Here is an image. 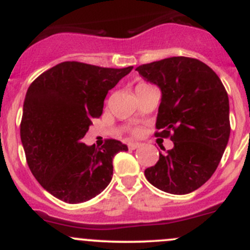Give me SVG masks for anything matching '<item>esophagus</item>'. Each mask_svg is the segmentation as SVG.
Returning a JSON list of instances; mask_svg holds the SVG:
<instances>
[{"label": "esophagus", "mask_w": 250, "mask_h": 250, "mask_svg": "<svg viewBox=\"0 0 250 250\" xmlns=\"http://www.w3.org/2000/svg\"><path fill=\"white\" fill-rule=\"evenodd\" d=\"M140 146H141V144H140V142H129V148H131V149L139 148Z\"/></svg>", "instance_id": "34e87169"}]
</instances>
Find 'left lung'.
I'll return each instance as SVG.
<instances>
[{"label":"left lung","instance_id":"8db88e82","mask_svg":"<svg viewBox=\"0 0 250 250\" xmlns=\"http://www.w3.org/2000/svg\"><path fill=\"white\" fill-rule=\"evenodd\" d=\"M161 89L156 136L170 137L174 147L159 152L145 170L157 189L189 194L215 173L229 139V101L222 82L206 63L173 56L136 68Z\"/></svg>","mask_w":250,"mask_h":250}]
</instances>
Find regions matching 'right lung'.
<instances>
[{"instance_id": "right-lung-1", "label": "right lung", "mask_w": 250, "mask_h": 250, "mask_svg": "<svg viewBox=\"0 0 250 250\" xmlns=\"http://www.w3.org/2000/svg\"><path fill=\"white\" fill-rule=\"evenodd\" d=\"M132 70L104 68L66 61L39 76L23 104L21 140L35 179L47 192L68 204L101 194L113 178V158L126 145L106 140L97 148L82 139L92 119L103 113L111 88Z\"/></svg>"}]
</instances>
